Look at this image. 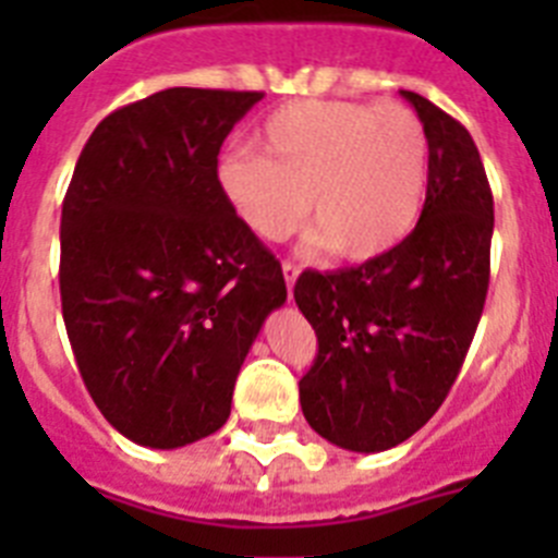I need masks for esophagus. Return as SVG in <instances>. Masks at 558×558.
<instances>
[{
  "label": "esophagus",
  "mask_w": 558,
  "mask_h": 558,
  "mask_svg": "<svg viewBox=\"0 0 558 558\" xmlns=\"http://www.w3.org/2000/svg\"><path fill=\"white\" fill-rule=\"evenodd\" d=\"M282 274H284V284H288V290H293L295 276H299V265L290 263V259H284V263H282Z\"/></svg>",
  "instance_id": "esophagus-1"
}]
</instances>
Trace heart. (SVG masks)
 Returning a JSON list of instances; mask_svg holds the SVG:
<instances>
[{
    "label": "heart",
    "instance_id": "obj_1",
    "mask_svg": "<svg viewBox=\"0 0 558 558\" xmlns=\"http://www.w3.org/2000/svg\"><path fill=\"white\" fill-rule=\"evenodd\" d=\"M262 153L234 147L218 161L231 209L265 240H284L307 215L340 259L366 263L397 248L427 192V131L399 102L302 100L256 131Z\"/></svg>",
    "mask_w": 558,
    "mask_h": 558
}]
</instances>
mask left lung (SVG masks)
<instances>
[{
  "mask_svg": "<svg viewBox=\"0 0 558 558\" xmlns=\"http://www.w3.org/2000/svg\"><path fill=\"white\" fill-rule=\"evenodd\" d=\"M427 131V198L411 234L357 268L304 270L295 304L318 338L304 418L352 452L402 445L441 408L489 290L495 201L470 131L402 92Z\"/></svg>",
  "mask_w": 558,
  "mask_h": 558,
  "instance_id": "left-lung-1",
  "label": "left lung"
}]
</instances>
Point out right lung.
<instances>
[{
	"mask_svg": "<svg viewBox=\"0 0 558 558\" xmlns=\"http://www.w3.org/2000/svg\"><path fill=\"white\" fill-rule=\"evenodd\" d=\"M263 92L165 88L117 108L61 211V307L95 405L125 438L175 450L231 413L282 265L218 186V153Z\"/></svg>",
	"mask_w": 558,
	"mask_h": 558,
	"instance_id": "1",
	"label": "right lung"
}]
</instances>
